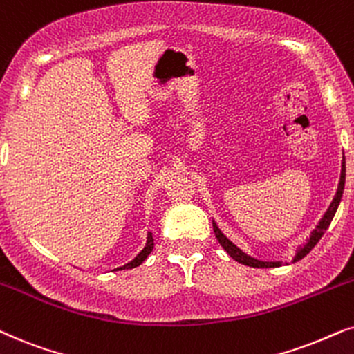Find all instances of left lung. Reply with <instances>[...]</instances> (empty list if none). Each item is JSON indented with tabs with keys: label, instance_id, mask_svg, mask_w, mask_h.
<instances>
[{
	"label": "left lung",
	"instance_id": "left-lung-1",
	"mask_svg": "<svg viewBox=\"0 0 354 354\" xmlns=\"http://www.w3.org/2000/svg\"><path fill=\"white\" fill-rule=\"evenodd\" d=\"M345 177H346V164H345V159H343L342 174H339V182H338L337 194H335L332 203H330L327 211H325L322 219H320L314 231L310 232V237L307 239L306 244L297 249L295 259H292V263H295V261H297V260L304 259V257L309 254V252L315 247V244H317V242L320 241V237L324 236V232L328 229L330 223H332V219L335 216V213H337L339 201H342L343 188H345ZM213 231H214V236H216V239L219 241V244L223 245V249L226 250L234 260L239 261V263L247 265V267H252V268H274V267H279V265H281L279 261H263V260H257V259H254V257L247 255L245 252H242L236 244H232V242L229 241L226 236H224V234L221 232V229L218 227V224L214 221H213Z\"/></svg>",
	"mask_w": 354,
	"mask_h": 354
}]
</instances>
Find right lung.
Masks as SVG:
<instances>
[{
  "instance_id": "add662e5",
  "label": "right lung",
  "mask_w": 354,
  "mask_h": 354,
  "mask_svg": "<svg viewBox=\"0 0 354 354\" xmlns=\"http://www.w3.org/2000/svg\"><path fill=\"white\" fill-rule=\"evenodd\" d=\"M153 249H154V239H153V234L151 232H148V239H146V245H145V249L140 252V254H138L135 259H133L131 261H128L127 265H123V267H118V268H115V270H128V268H135V267H140L141 263H143V261L148 259V255L151 254V252H153Z\"/></svg>"
}]
</instances>
